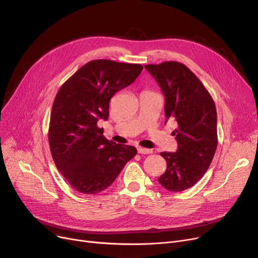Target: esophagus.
I'll return each instance as SVG.
<instances>
[{
    "label": "esophagus",
    "instance_id": "esophagus-1",
    "mask_svg": "<svg viewBox=\"0 0 258 258\" xmlns=\"http://www.w3.org/2000/svg\"><path fill=\"white\" fill-rule=\"evenodd\" d=\"M138 153L139 154H152L153 150H148V148H144V147H138Z\"/></svg>",
    "mask_w": 258,
    "mask_h": 258
}]
</instances>
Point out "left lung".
<instances>
[{
    "label": "left lung",
    "instance_id": "8db88e82",
    "mask_svg": "<svg viewBox=\"0 0 258 258\" xmlns=\"http://www.w3.org/2000/svg\"><path fill=\"white\" fill-rule=\"evenodd\" d=\"M144 68L157 80L164 95L166 121L173 119L178 123L172 133L178 150L160 154L166 160L167 167L158 181L169 191H183L202 179L215 154V104L204 85L185 64L164 61Z\"/></svg>",
    "mask_w": 258,
    "mask_h": 258
}]
</instances>
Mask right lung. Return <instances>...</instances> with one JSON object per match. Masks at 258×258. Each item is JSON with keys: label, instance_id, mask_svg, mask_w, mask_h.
<instances>
[{"label": "right lung", "instance_id": "1", "mask_svg": "<svg viewBox=\"0 0 258 258\" xmlns=\"http://www.w3.org/2000/svg\"><path fill=\"white\" fill-rule=\"evenodd\" d=\"M142 70L139 63L91 60L58 90L48 139L54 163L75 190H104L136 156V147L108 141L97 123L107 119L114 94L133 84Z\"/></svg>", "mask_w": 258, "mask_h": 258}]
</instances>
